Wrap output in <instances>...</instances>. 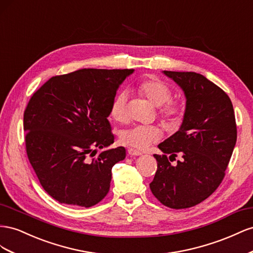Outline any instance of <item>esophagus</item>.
I'll use <instances>...</instances> for the list:
<instances>
[{"mask_svg": "<svg viewBox=\"0 0 253 253\" xmlns=\"http://www.w3.org/2000/svg\"><path fill=\"white\" fill-rule=\"evenodd\" d=\"M127 151H128V155H130V156H140V155H142L141 151L135 150L133 148H129Z\"/></svg>", "mask_w": 253, "mask_h": 253, "instance_id": "1", "label": "esophagus"}]
</instances>
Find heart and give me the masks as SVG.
<instances>
[{
    "label": "heart",
    "instance_id": "heart-1",
    "mask_svg": "<svg viewBox=\"0 0 253 253\" xmlns=\"http://www.w3.org/2000/svg\"><path fill=\"white\" fill-rule=\"evenodd\" d=\"M136 91L145 97L150 104L158 107V115L167 128L178 126L185 111L184 103L180 98H172L170 86L160 79L145 78L136 85ZM127 92H119L110 105L111 118L119 123H125L128 119ZM160 138V132L154 126H134L124 129L120 133V141L126 146L139 150L146 149L150 144Z\"/></svg>",
    "mask_w": 253,
    "mask_h": 253
}]
</instances>
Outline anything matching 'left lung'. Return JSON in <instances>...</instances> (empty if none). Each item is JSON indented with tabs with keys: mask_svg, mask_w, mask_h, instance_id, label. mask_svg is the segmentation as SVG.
<instances>
[{
	"mask_svg": "<svg viewBox=\"0 0 253 253\" xmlns=\"http://www.w3.org/2000/svg\"><path fill=\"white\" fill-rule=\"evenodd\" d=\"M164 74L184 91L186 108L179 130L158 145L163 155H154L158 168L149 187L162 205L179 210L203 203L219 186L237 130L233 105L218 85L195 72ZM178 154L183 160L171 166Z\"/></svg>",
	"mask_w": 253,
	"mask_h": 253,
	"instance_id": "obj_1",
	"label": "left lung"
}]
</instances>
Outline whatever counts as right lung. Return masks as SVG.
Returning a JSON list of instances; mask_svg holds the SVG:
<instances>
[{
    "label": "right lung",
    "mask_w": 253,
    "mask_h": 253,
    "mask_svg": "<svg viewBox=\"0 0 253 253\" xmlns=\"http://www.w3.org/2000/svg\"><path fill=\"white\" fill-rule=\"evenodd\" d=\"M128 70L82 69L49 78L23 118L27 158L44 191L60 204L90 208L109 192L113 165L126 150L111 145L110 105Z\"/></svg>",
    "instance_id": "add662e5"
}]
</instances>
